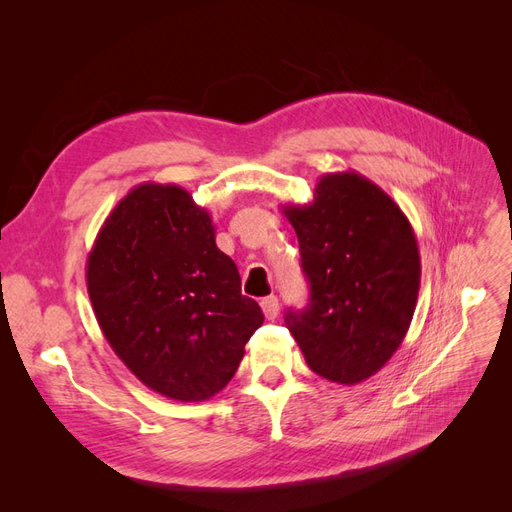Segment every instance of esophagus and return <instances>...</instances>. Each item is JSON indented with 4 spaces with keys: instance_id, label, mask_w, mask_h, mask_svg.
<instances>
[{
    "instance_id": "1",
    "label": "esophagus",
    "mask_w": 512,
    "mask_h": 512,
    "mask_svg": "<svg viewBox=\"0 0 512 512\" xmlns=\"http://www.w3.org/2000/svg\"><path fill=\"white\" fill-rule=\"evenodd\" d=\"M260 307H262V314H265L269 320L277 318V314H280V301H277V297H265L260 301Z\"/></svg>"
}]
</instances>
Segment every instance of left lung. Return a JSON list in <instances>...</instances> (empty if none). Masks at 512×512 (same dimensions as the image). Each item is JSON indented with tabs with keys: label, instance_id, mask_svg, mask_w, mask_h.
<instances>
[{
	"label": "left lung",
	"instance_id": "1",
	"mask_svg": "<svg viewBox=\"0 0 512 512\" xmlns=\"http://www.w3.org/2000/svg\"><path fill=\"white\" fill-rule=\"evenodd\" d=\"M309 280V307L286 327L309 369L337 384L380 371L404 342L421 286L414 230L374 181L344 170L316 183L307 205H284Z\"/></svg>",
	"mask_w": 512,
	"mask_h": 512
}]
</instances>
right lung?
Masks as SVG:
<instances>
[{
    "mask_svg": "<svg viewBox=\"0 0 512 512\" xmlns=\"http://www.w3.org/2000/svg\"><path fill=\"white\" fill-rule=\"evenodd\" d=\"M87 292L115 354L151 391L205 401L235 376L262 309L215 245L205 207L175 183L123 196L87 256Z\"/></svg>",
    "mask_w": 512,
    "mask_h": 512,
    "instance_id": "right-lung-1",
    "label": "right lung"
}]
</instances>
